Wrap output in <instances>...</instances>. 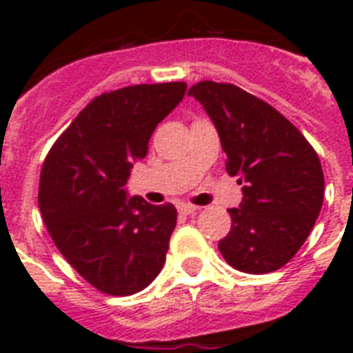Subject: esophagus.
I'll use <instances>...</instances> for the list:
<instances>
[{
  "instance_id": "obj_1",
  "label": "esophagus",
  "mask_w": 353,
  "mask_h": 353,
  "mask_svg": "<svg viewBox=\"0 0 353 353\" xmlns=\"http://www.w3.org/2000/svg\"><path fill=\"white\" fill-rule=\"evenodd\" d=\"M177 209H179V212H181V214H194V212H198L199 210V207H196V205H192V203H181L179 205V207H177Z\"/></svg>"
}]
</instances>
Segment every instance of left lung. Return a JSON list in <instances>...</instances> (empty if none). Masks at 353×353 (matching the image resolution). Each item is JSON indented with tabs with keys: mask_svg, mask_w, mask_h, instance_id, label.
Here are the masks:
<instances>
[{
	"mask_svg": "<svg viewBox=\"0 0 353 353\" xmlns=\"http://www.w3.org/2000/svg\"><path fill=\"white\" fill-rule=\"evenodd\" d=\"M220 135L227 174L243 185L240 209L218 249L238 271L263 274L295 256L324 199L317 152L280 112L227 82L203 80L188 90Z\"/></svg>",
	"mask_w": 353,
	"mask_h": 353,
	"instance_id": "left-lung-1",
	"label": "left lung"
}]
</instances>
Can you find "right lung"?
<instances>
[{
    "mask_svg": "<svg viewBox=\"0 0 353 353\" xmlns=\"http://www.w3.org/2000/svg\"><path fill=\"white\" fill-rule=\"evenodd\" d=\"M185 91V82H165L102 93L43 161L38 205L47 232L71 268L106 295L144 290L165 265L176 207L126 199L122 187Z\"/></svg>",
    "mask_w": 353,
    "mask_h": 353,
    "instance_id": "right-lung-1",
    "label": "right lung"
}]
</instances>
